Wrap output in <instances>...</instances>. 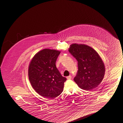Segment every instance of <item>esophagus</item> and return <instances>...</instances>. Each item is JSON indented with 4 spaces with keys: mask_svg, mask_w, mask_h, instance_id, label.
Instances as JSON below:
<instances>
[{
    "mask_svg": "<svg viewBox=\"0 0 123 123\" xmlns=\"http://www.w3.org/2000/svg\"><path fill=\"white\" fill-rule=\"evenodd\" d=\"M72 78V76H69L68 77H67V79L68 80H69V79H71Z\"/></svg>",
    "mask_w": 123,
    "mask_h": 123,
    "instance_id": "1",
    "label": "esophagus"
}]
</instances>
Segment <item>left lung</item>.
<instances>
[{"mask_svg": "<svg viewBox=\"0 0 123 123\" xmlns=\"http://www.w3.org/2000/svg\"><path fill=\"white\" fill-rule=\"evenodd\" d=\"M69 51L78 61V70L74 80L80 88L92 91L101 82L105 74L100 56L92 48L85 44H73Z\"/></svg>", "mask_w": 123, "mask_h": 123, "instance_id": "obj_1", "label": "left lung"}]
</instances>
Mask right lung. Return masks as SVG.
Returning a JSON list of instances; mask_svg holds the SVG:
<instances>
[{
    "mask_svg": "<svg viewBox=\"0 0 123 123\" xmlns=\"http://www.w3.org/2000/svg\"><path fill=\"white\" fill-rule=\"evenodd\" d=\"M60 52L44 49L37 52L29 67V78L36 92L40 95L52 99L63 92L66 78L63 77L56 66Z\"/></svg>",
    "mask_w": 123,
    "mask_h": 123,
    "instance_id": "obj_1",
    "label": "right lung"
}]
</instances>
